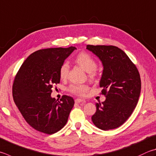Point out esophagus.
<instances>
[{"mask_svg":"<svg viewBox=\"0 0 156 156\" xmlns=\"http://www.w3.org/2000/svg\"><path fill=\"white\" fill-rule=\"evenodd\" d=\"M75 102L77 103V104H79V103H81V102H83V103H85V100H82V99H76L75 100Z\"/></svg>","mask_w":156,"mask_h":156,"instance_id":"esophagus-1","label":"esophagus"}]
</instances>
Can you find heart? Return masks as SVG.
<instances>
[{
  "label": "heart",
  "instance_id": "heart-1",
  "mask_svg": "<svg viewBox=\"0 0 156 156\" xmlns=\"http://www.w3.org/2000/svg\"><path fill=\"white\" fill-rule=\"evenodd\" d=\"M76 62L85 72L89 73V77L90 79H93L95 76V69L97 67V63L94 58L89 54L86 52H81L76 56ZM69 69V64L65 62L60 67L59 74L62 79L66 78L68 75ZM88 87L85 84H72L69 87V90L72 93L78 95H84L88 90Z\"/></svg>",
  "mask_w": 156,
  "mask_h": 156
}]
</instances>
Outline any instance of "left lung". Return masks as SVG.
<instances>
[{"label": "left lung", "instance_id": "8db88e82", "mask_svg": "<svg viewBox=\"0 0 156 156\" xmlns=\"http://www.w3.org/2000/svg\"><path fill=\"white\" fill-rule=\"evenodd\" d=\"M87 49L100 58L103 72L100 82L106 100L96 103L91 119L102 130L117 128L132 115L139 98L141 81L139 72L126 54L114 46L87 45Z\"/></svg>", "mask_w": 156, "mask_h": 156}]
</instances>
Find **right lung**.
<instances>
[{
    "label": "right lung",
    "mask_w": 156,
    "mask_h": 156,
    "mask_svg": "<svg viewBox=\"0 0 156 156\" xmlns=\"http://www.w3.org/2000/svg\"><path fill=\"white\" fill-rule=\"evenodd\" d=\"M76 48H54L33 52L24 61L13 84V98L24 119L34 129L48 134L66 126L74 100L67 95L60 101L51 97L54 84L60 83L59 70Z\"/></svg>",
    "instance_id": "add662e5"
}]
</instances>
